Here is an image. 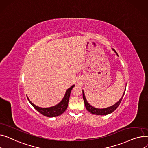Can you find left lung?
<instances>
[{
	"label": "left lung",
	"mask_w": 148,
	"mask_h": 148,
	"mask_svg": "<svg viewBox=\"0 0 148 148\" xmlns=\"http://www.w3.org/2000/svg\"><path fill=\"white\" fill-rule=\"evenodd\" d=\"M113 51H114L115 53L116 54V55L118 56L117 53L116 52V51L114 49H112ZM125 92V90L124 91V92L123 95V96L121 97V98L120 99V100L117 102L116 103L115 105H114L113 106H111L110 107H108L107 108H104V109H98V108H94L93 106H91L90 104L88 103L87 100H86V98H85V94H84V91L82 90V94H83V99H84V103H85V108L86 109H87V110L88 112H90V113H91V114H94V115H108V114H111L112 112H114L118 107V106L119 105V104L121 103V101H122V99L123 98V96L124 95V93Z\"/></svg>",
	"instance_id": "8db88e82"
}]
</instances>
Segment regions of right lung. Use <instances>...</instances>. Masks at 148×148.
Listing matches in <instances>:
<instances>
[{
  "instance_id": "add662e5",
  "label": "right lung",
  "mask_w": 148,
  "mask_h": 148,
  "mask_svg": "<svg viewBox=\"0 0 148 148\" xmlns=\"http://www.w3.org/2000/svg\"><path fill=\"white\" fill-rule=\"evenodd\" d=\"M75 85H73L72 86H71L70 88H68L66 92V94L64 95V96L63 99V100L61 101L58 104H57V105L54 106L53 107H50V108H40L37 106H36L29 100V99L27 97V99L30 103L32 105V106L36 110H38L39 113H40L41 114L43 115H44L47 117H56L60 115H62L63 113L65 112V110L67 108L68 106V103H69V97H70V94L71 90H72L73 87H74Z\"/></svg>"
}]
</instances>
